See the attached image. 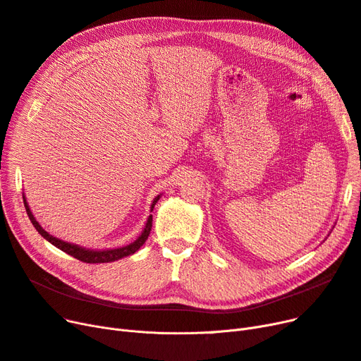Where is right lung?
I'll return each instance as SVG.
<instances>
[{
    "instance_id": "obj_1",
    "label": "right lung",
    "mask_w": 361,
    "mask_h": 361,
    "mask_svg": "<svg viewBox=\"0 0 361 361\" xmlns=\"http://www.w3.org/2000/svg\"><path fill=\"white\" fill-rule=\"evenodd\" d=\"M157 201H159V196L154 199V202H153V205H152V209L154 208V205H156ZM23 204H25V208H26V214H28L31 223L34 224V228L38 231L39 235H42L44 239H47V241H49L50 244H53L55 247H58L59 250H62L63 252H66V255H70V256H73L74 259H77V260H80V262H85V263H109V262H114V260H118V259H122V257L130 256V255H133V252L140 250V247L147 241V238H149L150 231H152L153 217L150 216L149 220H147V224H145V228H144L141 236L137 239L135 243H132V244H129V245H126V247H122V248L105 250V251L86 250V248H82V247H78V245H73V244H68V243H63V241H61V239L49 235V233L42 228V226L38 224V221L34 219V216H32V212H31L28 204H26V201H25V197H23Z\"/></svg>"
}]
</instances>
